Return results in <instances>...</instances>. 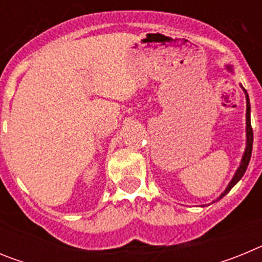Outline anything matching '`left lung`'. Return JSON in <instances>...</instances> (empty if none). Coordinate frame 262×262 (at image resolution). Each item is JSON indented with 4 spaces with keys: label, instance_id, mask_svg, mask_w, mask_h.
<instances>
[{
    "label": "left lung",
    "instance_id": "obj_1",
    "mask_svg": "<svg viewBox=\"0 0 262 262\" xmlns=\"http://www.w3.org/2000/svg\"><path fill=\"white\" fill-rule=\"evenodd\" d=\"M227 69H228L230 72H232L231 66H227ZM243 90H244L245 98H247V147H245V151H244V155H243L240 166L237 168V170H236L235 176L232 177V180H231V182L228 184V186H227V189L224 190V193H222L221 196H219L217 200L223 198V196L226 195V194L228 193V191H230L231 189H232V187L240 181V180H242V177L244 176L245 170H247V168H248L249 160H251L252 145H253V129H252V126H251V103H249V97H248V93H247V90H245L244 88H243Z\"/></svg>",
    "mask_w": 262,
    "mask_h": 262
}]
</instances>
